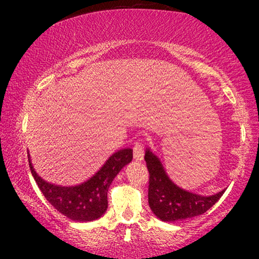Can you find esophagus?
<instances>
[{
    "instance_id": "1",
    "label": "esophagus",
    "mask_w": 259,
    "mask_h": 259,
    "mask_svg": "<svg viewBox=\"0 0 259 259\" xmlns=\"http://www.w3.org/2000/svg\"><path fill=\"white\" fill-rule=\"evenodd\" d=\"M133 155L134 159L138 161H141L144 159V144L143 141L139 140L137 143H134V147H133Z\"/></svg>"
}]
</instances>
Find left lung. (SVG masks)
<instances>
[{"label":"left lung","mask_w":259,"mask_h":259,"mask_svg":"<svg viewBox=\"0 0 259 259\" xmlns=\"http://www.w3.org/2000/svg\"><path fill=\"white\" fill-rule=\"evenodd\" d=\"M145 161L150 173L148 205L152 212L162 222L184 221L203 214L225 192L223 190L212 196H200L177 186L169 179L159 158L150 148H146L145 152Z\"/></svg>","instance_id":"8db88e82"}]
</instances>
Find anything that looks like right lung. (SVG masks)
Listing matches in <instances>:
<instances>
[{
	"mask_svg": "<svg viewBox=\"0 0 259 259\" xmlns=\"http://www.w3.org/2000/svg\"><path fill=\"white\" fill-rule=\"evenodd\" d=\"M133 151L123 148L109 157L102 167L86 182L75 186H61L48 183L41 178L31 165L28 154L29 167L38 189L51 205L60 213L74 222H92L100 218L108 206L107 192L116 175L130 164Z\"/></svg>",
	"mask_w": 259,
	"mask_h": 259,
	"instance_id": "obj_1",
	"label": "right lung"
}]
</instances>
